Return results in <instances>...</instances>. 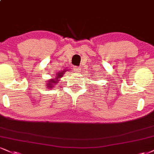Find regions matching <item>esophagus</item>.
Here are the masks:
<instances>
[{
  "label": "esophagus",
  "instance_id": "1",
  "mask_svg": "<svg viewBox=\"0 0 154 154\" xmlns=\"http://www.w3.org/2000/svg\"><path fill=\"white\" fill-rule=\"evenodd\" d=\"M74 71L76 72H80L81 69L79 67V66H75V67H74Z\"/></svg>",
  "mask_w": 154,
  "mask_h": 154
}]
</instances>
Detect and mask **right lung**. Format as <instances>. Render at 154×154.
<instances>
[{
    "mask_svg": "<svg viewBox=\"0 0 154 154\" xmlns=\"http://www.w3.org/2000/svg\"><path fill=\"white\" fill-rule=\"evenodd\" d=\"M66 71H67V70H63V71L59 72L56 75V76H55L54 78L50 79L49 80H47V82H46V83H47V85H47V88L51 89L53 88L54 87H55V85H57V83H58L59 81V79L62 78L63 75H64V72H66Z\"/></svg>",
    "mask_w": 154,
    "mask_h": 154,
    "instance_id": "add662e5",
    "label": "right lung"
}]
</instances>
